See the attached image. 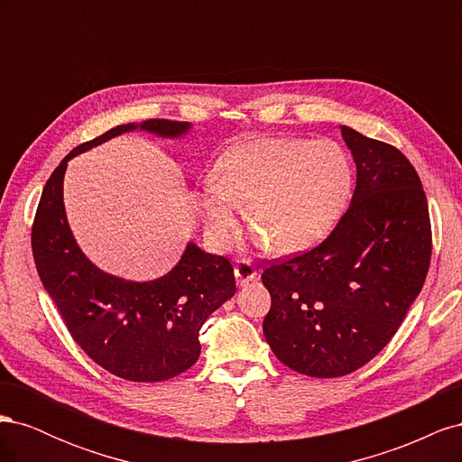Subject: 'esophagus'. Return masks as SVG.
<instances>
[{
  "mask_svg": "<svg viewBox=\"0 0 462 462\" xmlns=\"http://www.w3.org/2000/svg\"><path fill=\"white\" fill-rule=\"evenodd\" d=\"M235 277L239 285H245L248 282H254L256 279V268L248 260H241L235 265Z\"/></svg>",
  "mask_w": 462,
  "mask_h": 462,
  "instance_id": "esophagus-1",
  "label": "esophagus"
}]
</instances>
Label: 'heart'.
Here are the masks:
<instances>
[{
	"label": "heart",
	"mask_w": 462,
	"mask_h": 462,
	"mask_svg": "<svg viewBox=\"0 0 462 462\" xmlns=\"http://www.w3.org/2000/svg\"><path fill=\"white\" fill-rule=\"evenodd\" d=\"M351 162L339 144L258 136L231 146L202 194V209L217 243H227L243 204L254 241L283 253L314 245L339 217L351 194Z\"/></svg>",
	"instance_id": "b5f03b06"
}]
</instances>
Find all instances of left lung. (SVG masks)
<instances>
[{
  "instance_id": "8db88e82",
  "label": "left lung",
  "mask_w": 462,
  "mask_h": 462,
  "mask_svg": "<svg viewBox=\"0 0 462 462\" xmlns=\"http://www.w3.org/2000/svg\"><path fill=\"white\" fill-rule=\"evenodd\" d=\"M356 189L335 229L312 250L270 262L263 337L285 366L312 377L346 375L397 333L422 291L431 256L428 200L395 146L341 127Z\"/></svg>"
}]
</instances>
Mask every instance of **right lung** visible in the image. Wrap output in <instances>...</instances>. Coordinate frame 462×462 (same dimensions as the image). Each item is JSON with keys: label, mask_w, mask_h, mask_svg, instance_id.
<instances>
[{"label": "right lung", "mask_w": 462, "mask_h": 462, "mask_svg": "<svg viewBox=\"0 0 462 462\" xmlns=\"http://www.w3.org/2000/svg\"><path fill=\"white\" fill-rule=\"evenodd\" d=\"M134 129L175 138L190 125L170 119L119 125L69 152L42 190L32 256L42 285L82 351L123 380L153 383L171 380L199 360L202 324L236 287L231 262L192 243L170 273L144 283L109 275L82 254L63 206L67 162Z\"/></svg>", "instance_id": "1"}]
</instances>
